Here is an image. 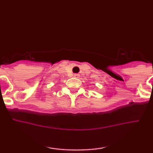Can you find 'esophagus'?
Wrapping results in <instances>:
<instances>
[{"label":"esophagus","instance_id":"1","mask_svg":"<svg viewBox=\"0 0 153 153\" xmlns=\"http://www.w3.org/2000/svg\"><path fill=\"white\" fill-rule=\"evenodd\" d=\"M73 76H74V78H78L79 77H80V75H79V74H74V75H73Z\"/></svg>","mask_w":153,"mask_h":153}]
</instances>
